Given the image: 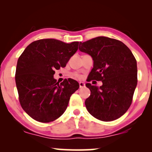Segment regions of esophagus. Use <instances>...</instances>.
<instances>
[{"label": "esophagus", "instance_id": "esophagus-1", "mask_svg": "<svg viewBox=\"0 0 152 152\" xmlns=\"http://www.w3.org/2000/svg\"><path fill=\"white\" fill-rule=\"evenodd\" d=\"M79 84H80V88H83V87L85 86V84L84 82H79Z\"/></svg>", "mask_w": 152, "mask_h": 152}]
</instances>
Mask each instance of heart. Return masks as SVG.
Segmentation results:
<instances>
[{"mask_svg":"<svg viewBox=\"0 0 152 152\" xmlns=\"http://www.w3.org/2000/svg\"><path fill=\"white\" fill-rule=\"evenodd\" d=\"M73 75H74L75 77H76V78H78V79H82V78H83V75H82L78 73V72H75V73H74Z\"/></svg>","mask_w":152,"mask_h":152,"instance_id":"heart-1","label":"heart"}]
</instances>
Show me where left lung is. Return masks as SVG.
I'll return each mask as SVG.
<instances>
[{
	"instance_id": "left-lung-1",
	"label": "left lung",
	"mask_w": 152,
	"mask_h": 152,
	"mask_svg": "<svg viewBox=\"0 0 152 152\" xmlns=\"http://www.w3.org/2000/svg\"><path fill=\"white\" fill-rule=\"evenodd\" d=\"M79 49L93 59L87 81L102 82L99 87L86 84L91 91L85 101L88 111L104 122L120 118L132 104L138 82L136 58L122 41L105 37L80 42Z\"/></svg>"
}]
</instances>
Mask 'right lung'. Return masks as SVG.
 Instances as JSON below:
<instances>
[{"instance_id": "right-lung-1", "label": "right lung", "mask_w": 152, "mask_h": 152, "mask_svg": "<svg viewBox=\"0 0 152 152\" xmlns=\"http://www.w3.org/2000/svg\"><path fill=\"white\" fill-rule=\"evenodd\" d=\"M79 42L66 43L54 39L33 41L18 58L15 80L23 109L33 119L50 122L66 111L70 97L80 87L75 80L61 83L53 77L78 49Z\"/></svg>"}]
</instances>
